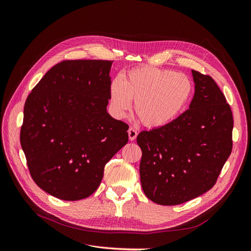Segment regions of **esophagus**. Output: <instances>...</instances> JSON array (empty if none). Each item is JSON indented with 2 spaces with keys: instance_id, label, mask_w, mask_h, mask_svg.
<instances>
[{
  "instance_id": "esophagus-1",
  "label": "esophagus",
  "mask_w": 251,
  "mask_h": 251,
  "mask_svg": "<svg viewBox=\"0 0 251 251\" xmlns=\"http://www.w3.org/2000/svg\"><path fill=\"white\" fill-rule=\"evenodd\" d=\"M127 133H128V138H130V140H132V141L135 140L136 137H137V135H138L137 130H136V128H134V127L128 128Z\"/></svg>"
}]
</instances>
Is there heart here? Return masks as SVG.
Wrapping results in <instances>:
<instances>
[{"label":"heart","mask_w":251,"mask_h":251,"mask_svg":"<svg viewBox=\"0 0 251 251\" xmlns=\"http://www.w3.org/2000/svg\"><path fill=\"white\" fill-rule=\"evenodd\" d=\"M193 93L187 75L156 67H139L125 78L114 79L110 101L118 117H124L135 101V112L143 125L161 126L171 123L184 109Z\"/></svg>","instance_id":"1"}]
</instances>
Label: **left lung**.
I'll use <instances>...</instances> for the list:
<instances>
[{"label": "left lung", "instance_id": "1", "mask_svg": "<svg viewBox=\"0 0 251 251\" xmlns=\"http://www.w3.org/2000/svg\"><path fill=\"white\" fill-rule=\"evenodd\" d=\"M195 95L171 123L137 136L144 194L160 205H178L214 186L232 150L233 118L216 81L192 70Z\"/></svg>", "mask_w": 251, "mask_h": 251}]
</instances>
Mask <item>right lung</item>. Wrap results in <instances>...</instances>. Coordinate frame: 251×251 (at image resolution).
I'll return each instance as SVG.
<instances>
[{
  "mask_svg": "<svg viewBox=\"0 0 251 251\" xmlns=\"http://www.w3.org/2000/svg\"><path fill=\"white\" fill-rule=\"evenodd\" d=\"M113 60L67 59L27 97L21 146L43 191L77 201L92 195L104 165L127 143V124L107 112Z\"/></svg>",
  "mask_w": 251,
  "mask_h": 251,
  "instance_id": "1",
  "label": "right lung"
}]
</instances>
